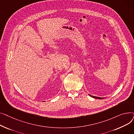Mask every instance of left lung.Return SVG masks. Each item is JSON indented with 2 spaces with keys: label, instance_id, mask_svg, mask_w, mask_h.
I'll return each instance as SVG.
<instances>
[{
  "label": "left lung",
  "instance_id": "1",
  "mask_svg": "<svg viewBox=\"0 0 134 134\" xmlns=\"http://www.w3.org/2000/svg\"><path fill=\"white\" fill-rule=\"evenodd\" d=\"M89 94V96H90L91 97H93V98H96V99H104V98H101V97H98L93 96H92V95H91V94Z\"/></svg>",
  "mask_w": 134,
  "mask_h": 134
}]
</instances>
